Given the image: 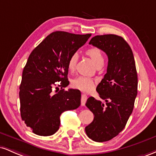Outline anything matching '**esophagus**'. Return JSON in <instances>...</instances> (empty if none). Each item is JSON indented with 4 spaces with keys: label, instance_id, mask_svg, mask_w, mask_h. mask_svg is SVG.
Segmentation results:
<instances>
[{
    "label": "esophagus",
    "instance_id": "obj_1",
    "mask_svg": "<svg viewBox=\"0 0 156 156\" xmlns=\"http://www.w3.org/2000/svg\"><path fill=\"white\" fill-rule=\"evenodd\" d=\"M87 95L85 94H82L81 95V105H85L86 102H87Z\"/></svg>",
    "mask_w": 156,
    "mask_h": 156
}]
</instances>
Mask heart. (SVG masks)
Segmentation results:
<instances>
[{
  "label": "heart",
  "instance_id": "1",
  "mask_svg": "<svg viewBox=\"0 0 156 156\" xmlns=\"http://www.w3.org/2000/svg\"><path fill=\"white\" fill-rule=\"evenodd\" d=\"M86 55H88L92 59L97 67L103 66L104 62L103 53L98 48H89L85 51ZM78 60V55L77 53H73L70 55L67 62V67L69 71H74L76 69L77 62ZM95 80L93 78L86 76H78L72 80V86L74 88L80 89L83 92H89L92 90L94 87Z\"/></svg>",
  "mask_w": 156,
  "mask_h": 156
}]
</instances>
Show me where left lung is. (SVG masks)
<instances>
[{
  "label": "left lung",
  "instance_id": "1",
  "mask_svg": "<svg viewBox=\"0 0 156 156\" xmlns=\"http://www.w3.org/2000/svg\"><path fill=\"white\" fill-rule=\"evenodd\" d=\"M89 44L104 51L108 58L107 73L96 89L105 104L93 97L86 103L94 116L85 128L87 135L103 142L120 133L132 114L137 95V72L131 48L122 37L98 35Z\"/></svg>",
  "mask_w": 156,
  "mask_h": 156
}]
</instances>
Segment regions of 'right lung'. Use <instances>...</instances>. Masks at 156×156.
Segmentation results:
<instances>
[{
    "instance_id": "right-lung-1",
    "label": "right lung",
    "mask_w": 156,
    "mask_h": 156,
    "mask_svg": "<svg viewBox=\"0 0 156 156\" xmlns=\"http://www.w3.org/2000/svg\"><path fill=\"white\" fill-rule=\"evenodd\" d=\"M90 37L91 34L53 32L28 57L20 86V115L26 126L37 135L54 134L59 128L61 114L80 106V91L63 88L69 83L68 59ZM60 81L62 89L53 94L55 83Z\"/></svg>"
}]
</instances>
